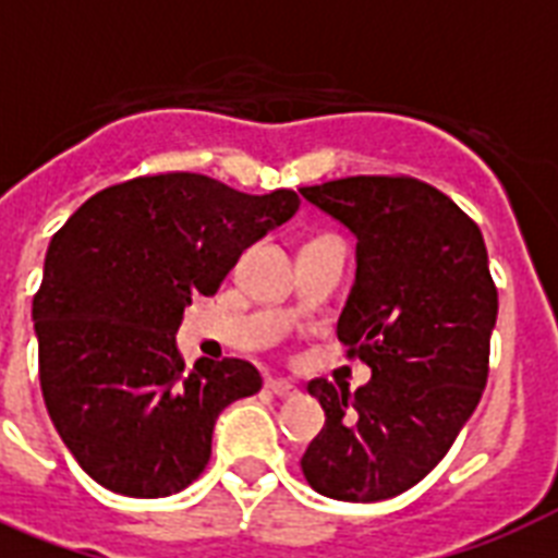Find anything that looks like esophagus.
Segmentation results:
<instances>
[{
  "instance_id": "34e87169",
  "label": "esophagus",
  "mask_w": 558,
  "mask_h": 558,
  "mask_svg": "<svg viewBox=\"0 0 558 558\" xmlns=\"http://www.w3.org/2000/svg\"><path fill=\"white\" fill-rule=\"evenodd\" d=\"M266 388L275 393V397H295L298 385L292 379H269L266 381Z\"/></svg>"
}]
</instances>
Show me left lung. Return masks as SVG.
<instances>
[{
  "mask_svg": "<svg viewBox=\"0 0 558 558\" xmlns=\"http://www.w3.org/2000/svg\"><path fill=\"white\" fill-rule=\"evenodd\" d=\"M301 196L356 236L336 332L373 371L356 390L310 381L327 423L301 469L327 498L385 501L440 463L486 388L498 292L484 234L416 179L350 177Z\"/></svg>",
  "mask_w": 558,
  "mask_h": 558,
  "instance_id": "obj_1",
  "label": "left lung"
}]
</instances>
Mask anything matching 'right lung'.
I'll return each mask as SVG.
<instances>
[{
  "label": "right lung",
  "mask_w": 558,
  "mask_h": 558,
  "mask_svg": "<svg viewBox=\"0 0 558 558\" xmlns=\"http://www.w3.org/2000/svg\"><path fill=\"white\" fill-rule=\"evenodd\" d=\"M295 191L240 193L161 173L86 199L51 236L31 322L39 388L83 472L130 498H165L202 475L222 408L263 388L243 359L185 371L177 332L243 248L295 217Z\"/></svg>",
  "instance_id": "obj_1"
}]
</instances>
